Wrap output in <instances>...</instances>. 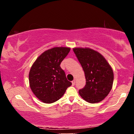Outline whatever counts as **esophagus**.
I'll list each match as a JSON object with an SVG mask.
<instances>
[{"mask_svg":"<svg viewBox=\"0 0 134 134\" xmlns=\"http://www.w3.org/2000/svg\"><path fill=\"white\" fill-rule=\"evenodd\" d=\"M75 83H76V80H73L72 81V85L74 86V85H75Z\"/></svg>","mask_w":134,"mask_h":134,"instance_id":"obj_1","label":"esophagus"}]
</instances>
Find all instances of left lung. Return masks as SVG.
Masks as SVG:
<instances>
[{
  "label": "left lung",
  "instance_id": "8db88e82",
  "mask_svg": "<svg viewBox=\"0 0 134 134\" xmlns=\"http://www.w3.org/2000/svg\"><path fill=\"white\" fill-rule=\"evenodd\" d=\"M73 51L83 69L86 85L79 91L89 103L99 102L109 94L113 86V69L103 55L88 47H75Z\"/></svg>",
  "mask_w": 134,
  "mask_h": 134
}]
</instances>
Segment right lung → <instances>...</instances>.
Listing matches in <instances>:
<instances>
[{
    "mask_svg": "<svg viewBox=\"0 0 134 134\" xmlns=\"http://www.w3.org/2000/svg\"><path fill=\"white\" fill-rule=\"evenodd\" d=\"M70 50L67 47L48 49L36 58L31 67L29 74L30 87L44 103L51 104L60 99L72 85L60 66Z\"/></svg>",
    "mask_w": 134,
    "mask_h": 134,
    "instance_id": "right-lung-1",
    "label": "right lung"
}]
</instances>
